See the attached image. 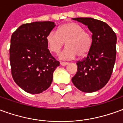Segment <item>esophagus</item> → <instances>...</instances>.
I'll use <instances>...</instances> for the list:
<instances>
[{"label": "esophagus", "instance_id": "esophagus-1", "mask_svg": "<svg viewBox=\"0 0 123 123\" xmlns=\"http://www.w3.org/2000/svg\"><path fill=\"white\" fill-rule=\"evenodd\" d=\"M68 64V62H61V64L62 66H66Z\"/></svg>", "mask_w": 123, "mask_h": 123}]
</instances>
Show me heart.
Listing matches in <instances>:
<instances>
[{"label": "heart", "mask_w": 123, "mask_h": 123, "mask_svg": "<svg viewBox=\"0 0 123 123\" xmlns=\"http://www.w3.org/2000/svg\"><path fill=\"white\" fill-rule=\"evenodd\" d=\"M50 51L59 53L67 42V47L59 55L61 59H72L76 56L83 57L90 51L93 37L90 33L74 22L66 23L59 28L58 31L52 30L47 36Z\"/></svg>", "instance_id": "heart-1"}]
</instances>
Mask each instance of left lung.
Returning a JSON list of instances; mask_svg holds the SVG:
<instances>
[{
    "mask_svg": "<svg viewBox=\"0 0 123 123\" xmlns=\"http://www.w3.org/2000/svg\"><path fill=\"white\" fill-rule=\"evenodd\" d=\"M73 20L88 26L92 33L93 44L87 56L76 62L78 70L72 82L83 92H94L104 87L111 78L116 59V34L101 20L92 18Z\"/></svg>",
    "mask_w": 123,
    "mask_h": 123,
    "instance_id": "1",
    "label": "left lung"
}]
</instances>
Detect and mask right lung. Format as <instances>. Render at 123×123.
I'll use <instances>...</instances> for the list:
<instances>
[{"mask_svg": "<svg viewBox=\"0 0 123 123\" xmlns=\"http://www.w3.org/2000/svg\"><path fill=\"white\" fill-rule=\"evenodd\" d=\"M50 21L24 24L12 33L10 47L11 73L17 85L37 94L49 88L60 62L48 49L47 36L55 28Z\"/></svg>", "mask_w": 123, "mask_h": 123, "instance_id": "add662e5", "label": "right lung"}]
</instances>
